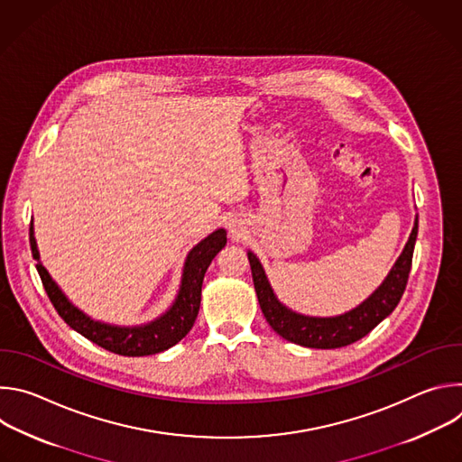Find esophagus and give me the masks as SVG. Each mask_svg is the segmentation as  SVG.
Masks as SVG:
<instances>
[{"mask_svg":"<svg viewBox=\"0 0 462 462\" xmlns=\"http://www.w3.org/2000/svg\"><path fill=\"white\" fill-rule=\"evenodd\" d=\"M226 228H228V232H232L236 236V234H239L243 230V223L239 219H236V217H228L226 219Z\"/></svg>","mask_w":462,"mask_h":462,"instance_id":"34e87169","label":"esophagus"}]
</instances>
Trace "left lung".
Returning a JSON list of instances; mask_svg holds the SVG:
<instances>
[{
	"label": "left lung",
	"mask_w": 462,
	"mask_h": 462,
	"mask_svg": "<svg viewBox=\"0 0 462 462\" xmlns=\"http://www.w3.org/2000/svg\"><path fill=\"white\" fill-rule=\"evenodd\" d=\"M417 232L419 217H415L413 230L402 254L394 261V265L378 289H374V292L369 294V298H365L360 305L338 316H309L283 305L278 300L259 257L248 250L246 255L252 269L254 289L263 316L267 318L269 325L282 338L303 347L337 349L364 338L399 305L411 271Z\"/></svg>",
	"instance_id": "8db88e82"
}]
</instances>
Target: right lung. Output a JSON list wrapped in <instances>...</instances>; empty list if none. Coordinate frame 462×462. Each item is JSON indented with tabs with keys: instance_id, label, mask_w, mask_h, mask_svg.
Instances as JSON below:
<instances>
[{
	"instance_id": "right-lung-1",
	"label": "right lung",
	"mask_w": 462,
	"mask_h": 462,
	"mask_svg": "<svg viewBox=\"0 0 462 462\" xmlns=\"http://www.w3.org/2000/svg\"><path fill=\"white\" fill-rule=\"evenodd\" d=\"M29 236L32 257L38 261V274L51 303L54 305L61 319L93 344L122 356H148L162 353L179 344L189 333L197 314H199L205 274L212 259L226 245V230L217 228L188 252L184 259L179 292L173 303L161 316L139 325H115L93 319L84 310L73 305V301L63 294V291L42 265L32 221Z\"/></svg>"
}]
</instances>
